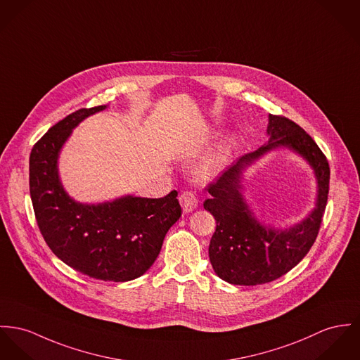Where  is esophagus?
<instances>
[{"label": "esophagus", "mask_w": 360, "mask_h": 360, "mask_svg": "<svg viewBox=\"0 0 360 360\" xmlns=\"http://www.w3.org/2000/svg\"><path fill=\"white\" fill-rule=\"evenodd\" d=\"M179 201H181V205H182V210L185 214H189L195 210L197 202H198L197 197L192 192H184L179 195Z\"/></svg>", "instance_id": "esophagus-1"}]
</instances>
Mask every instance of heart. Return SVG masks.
I'll return each instance as SVG.
<instances>
[{
	"label": "heart",
	"mask_w": 360,
	"mask_h": 360,
	"mask_svg": "<svg viewBox=\"0 0 360 360\" xmlns=\"http://www.w3.org/2000/svg\"><path fill=\"white\" fill-rule=\"evenodd\" d=\"M236 148V139H221L218 145H215L195 167V175L201 181L211 179L219 171H221L230 162L231 153Z\"/></svg>",
	"instance_id": "heart-1"
}]
</instances>
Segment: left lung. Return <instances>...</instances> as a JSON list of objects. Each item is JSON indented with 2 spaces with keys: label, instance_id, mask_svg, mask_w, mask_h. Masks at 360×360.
I'll use <instances>...</instances> for the list:
<instances>
[{
  "label": "left lung",
  "instance_id": "1",
  "mask_svg": "<svg viewBox=\"0 0 360 360\" xmlns=\"http://www.w3.org/2000/svg\"><path fill=\"white\" fill-rule=\"evenodd\" d=\"M267 136V143L241 156L207 188L211 197L204 201V208L217 221L210 260L217 276L233 285L271 282L297 266L316 240L328 202L330 168L315 141L299 124L277 115H269ZM279 147L305 159L314 171L319 189L316 208L303 221L286 229L259 221L242 193L243 171Z\"/></svg>",
  "mask_w": 360,
  "mask_h": 360
}]
</instances>
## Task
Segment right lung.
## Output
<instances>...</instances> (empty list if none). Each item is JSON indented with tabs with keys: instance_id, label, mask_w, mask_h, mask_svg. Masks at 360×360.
I'll use <instances>...</instances> for the list:
<instances>
[{
	"instance_id": "obj_1",
	"label": "right lung",
	"mask_w": 360,
	"mask_h": 360,
	"mask_svg": "<svg viewBox=\"0 0 360 360\" xmlns=\"http://www.w3.org/2000/svg\"><path fill=\"white\" fill-rule=\"evenodd\" d=\"M105 108L72 112L34 145L30 195L41 234L60 260L90 278L126 282L150 269L182 210L176 191L162 198L129 194L98 204L78 202L65 192L60 152L82 120Z\"/></svg>"
}]
</instances>
